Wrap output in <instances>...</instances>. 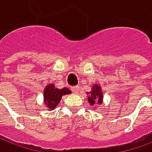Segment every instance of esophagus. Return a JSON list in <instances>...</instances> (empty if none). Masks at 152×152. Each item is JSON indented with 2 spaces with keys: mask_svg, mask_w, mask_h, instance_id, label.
Masks as SVG:
<instances>
[{
  "mask_svg": "<svg viewBox=\"0 0 152 152\" xmlns=\"http://www.w3.org/2000/svg\"><path fill=\"white\" fill-rule=\"evenodd\" d=\"M71 90L72 91L73 93H78L79 92V91H80V87H79L78 85H76V86H73V87H72L71 88Z\"/></svg>",
  "mask_w": 152,
  "mask_h": 152,
  "instance_id": "esophagus-1",
  "label": "esophagus"
}]
</instances>
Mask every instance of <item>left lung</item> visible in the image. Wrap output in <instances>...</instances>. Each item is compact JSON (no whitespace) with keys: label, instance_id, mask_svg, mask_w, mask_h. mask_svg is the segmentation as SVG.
I'll use <instances>...</instances> for the list:
<instances>
[{"label":"left lung","instance_id":"8db88e82","mask_svg":"<svg viewBox=\"0 0 152 152\" xmlns=\"http://www.w3.org/2000/svg\"><path fill=\"white\" fill-rule=\"evenodd\" d=\"M89 94V95L88 96V99L89 103L92 106L96 102V103L101 104L102 102V93L101 88H100L99 85H94L93 86L92 91H91L90 93H88Z\"/></svg>","mask_w":152,"mask_h":152}]
</instances>
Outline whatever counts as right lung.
Returning a JSON list of instances; mask_svg holds the SVG:
<instances>
[{
  "label": "right lung",
  "mask_w": 152,
  "mask_h": 152,
  "mask_svg": "<svg viewBox=\"0 0 152 152\" xmlns=\"http://www.w3.org/2000/svg\"><path fill=\"white\" fill-rule=\"evenodd\" d=\"M69 93H71V91L68 88H64L62 89H57L55 88L53 84H49L44 91L45 104L48 108L53 110L60 102L62 96L68 95Z\"/></svg>",
  "instance_id": "1"
}]
</instances>
